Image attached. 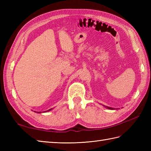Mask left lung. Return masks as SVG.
I'll return each instance as SVG.
<instances>
[{
  "label": "left lung",
  "instance_id": "left-lung-1",
  "mask_svg": "<svg viewBox=\"0 0 151 151\" xmlns=\"http://www.w3.org/2000/svg\"><path fill=\"white\" fill-rule=\"evenodd\" d=\"M103 106H104L105 108H106L107 109H110V110H116V108H111V107H109V106H104V105H103Z\"/></svg>",
  "mask_w": 151,
  "mask_h": 151
}]
</instances>
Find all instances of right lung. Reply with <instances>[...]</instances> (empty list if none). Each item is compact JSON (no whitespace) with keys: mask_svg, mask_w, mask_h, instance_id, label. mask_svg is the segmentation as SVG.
<instances>
[{"mask_svg":"<svg viewBox=\"0 0 151 151\" xmlns=\"http://www.w3.org/2000/svg\"><path fill=\"white\" fill-rule=\"evenodd\" d=\"M51 110H52V108H50V109H49V110H47V111H43V113H45V112H47V111H50ZM34 112H36V113H38V114L41 113V111H34Z\"/></svg>","mask_w":151,"mask_h":151,"instance_id":"1","label":"right lung"}]
</instances>
